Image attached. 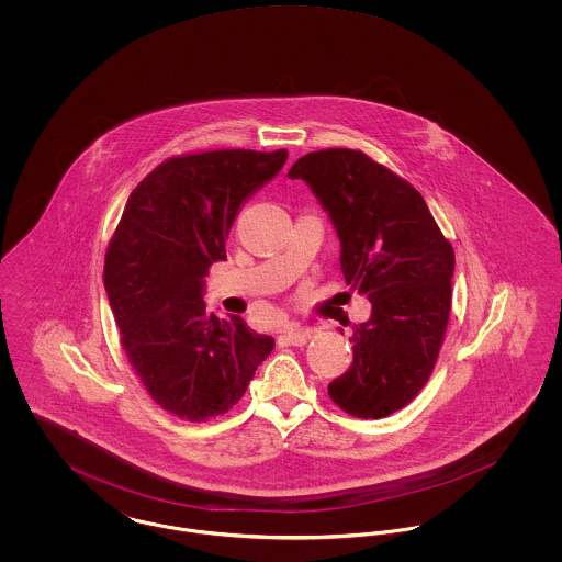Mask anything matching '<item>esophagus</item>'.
Returning a JSON list of instances; mask_svg holds the SVG:
<instances>
[{
  "mask_svg": "<svg viewBox=\"0 0 562 562\" xmlns=\"http://www.w3.org/2000/svg\"><path fill=\"white\" fill-rule=\"evenodd\" d=\"M314 335H316V328H312V326H296V324H291V326L284 330V339H286L289 344H293V346L307 344V339H312Z\"/></svg>",
  "mask_w": 562,
  "mask_h": 562,
  "instance_id": "34e87169",
  "label": "esophagus"
}]
</instances>
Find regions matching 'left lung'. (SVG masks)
I'll use <instances>...</instances> for the list:
<instances>
[{"instance_id":"obj_1","label":"left lung","mask_w":562,"mask_h":562,"mask_svg":"<svg viewBox=\"0 0 562 562\" xmlns=\"http://www.w3.org/2000/svg\"><path fill=\"white\" fill-rule=\"evenodd\" d=\"M341 241L346 284L373 303L353 326V362L328 383L349 415L381 419L428 383L451 312L454 252L422 193L356 149H322L294 161Z\"/></svg>"}]
</instances>
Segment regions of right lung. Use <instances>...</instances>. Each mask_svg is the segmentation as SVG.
Instances as JSON below:
<instances>
[{
  "label": "right lung",
  "mask_w": 562,
  "mask_h": 562,
  "mask_svg": "<svg viewBox=\"0 0 562 562\" xmlns=\"http://www.w3.org/2000/svg\"><path fill=\"white\" fill-rule=\"evenodd\" d=\"M286 158V149H216L161 161L109 240L103 280L122 348L151 401L183 422L227 413L273 349L240 316L206 312L202 293L241 204Z\"/></svg>",
  "instance_id": "right-lung-1"
}]
</instances>
